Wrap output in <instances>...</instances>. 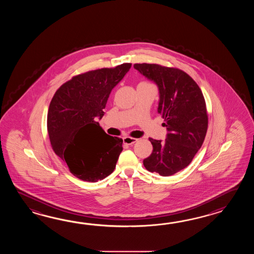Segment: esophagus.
Returning a JSON list of instances; mask_svg holds the SVG:
<instances>
[{"label": "esophagus", "mask_w": 254, "mask_h": 254, "mask_svg": "<svg viewBox=\"0 0 254 254\" xmlns=\"http://www.w3.org/2000/svg\"><path fill=\"white\" fill-rule=\"evenodd\" d=\"M137 140H138L137 139L132 138V137H125L124 138V143L127 144V145H131V144L135 143Z\"/></svg>", "instance_id": "esophagus-1"}]
</instances>
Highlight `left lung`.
Listing matches in <instances>:
<instances>
[{
	"mask_svg": "<svg viewBox=\"0 0 254 254\" xmlns=\"http://www.w3.org/2000/svg\"><path fill=\"white\" fill-rule=\"evenodd\" d=\"M134 68L159 87L158 113L169 131L164 141L149 138L153 151L143 165L151 173L171 176L189 165L204 141L205 100L196 81L178 68L156 64H135Z\"/></svg>",
	"mask_w": 254,
	"mask_h": 254,
	"instance_id": "1",
	"label": "left lung"
}]
</instances>
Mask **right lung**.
Listing matches in <instances>:
<instances>
[{
  "label": "right lung",
  "instance_id": "obj_1",
  "mask_svg": "<svg viewBox=\"0 0 254 254\" xmlns=\"http://www.w3.org/2000/svg\"><path fill=\"white\" fill-rule=\"evenodd\" d=\"M131 64L89 70L60 86L51 101L47 130L55 154L81 181L95 183L113 173L123 140L107 134L97 119L114 87Z\"/></svg>",
  "mask_w": 254,
  "mask_h": 254
}]
</instances>
